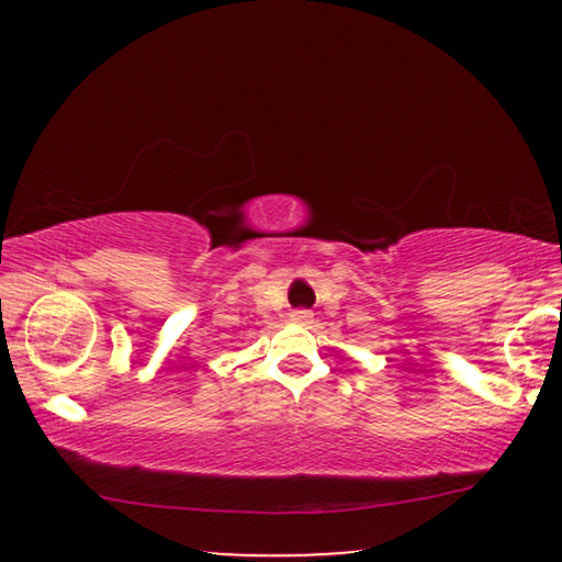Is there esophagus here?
<instances>
[{
    "instance_id": "obj_1",
    "label": "esophagus",
    "mask_w": 562,
    "mask_h": 562,
    "mask_svg": "<svg viewBox=\"0 0 562 562\" xmlns=\"http://www.w3.org/2000/svg\"><path fill=\"white\" fill-rule=\"evenodd\" d=\"M314 314L310 310H296L294 314H291V319L294 322H302V325H306V322H312Z\"/></svg>"
}]
</instances>
